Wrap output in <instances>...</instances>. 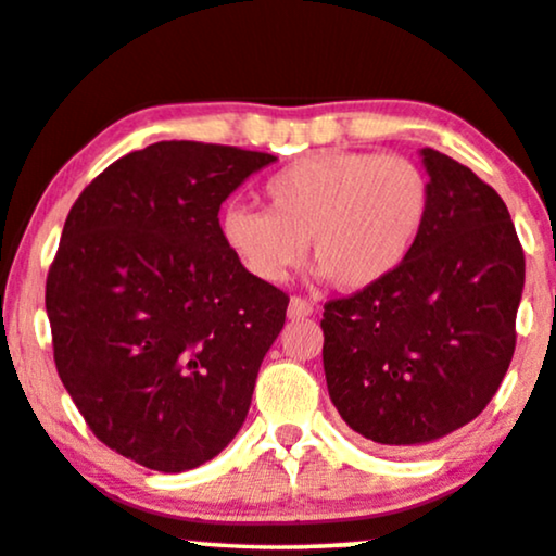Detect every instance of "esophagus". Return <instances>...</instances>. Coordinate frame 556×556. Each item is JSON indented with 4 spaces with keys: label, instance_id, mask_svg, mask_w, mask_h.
<instances>
[{
    "label": "esophagus",
    "instance_id": "1",
    "mask_svg": "<svg viewBox=\"0 0 556 556\" xmlns=\"http://www.w3.org/2000/svg\"><path fill=\"white\" fill-rule=\"evenodd\" d=\"M313 302L307 298H300V294H294L290 300V307H287V315H290V320H302V317H309L313 315Z\"/></svg>",
    "mask_w": 556,
    "mask_h": 556
}]
</instances>
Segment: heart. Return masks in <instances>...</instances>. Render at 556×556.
<instances>
[{"mask_svg":"<svg viewBox=\"0 0 556 556\" xmlns=\"http://www.w3.org/2000/svg\"><path fill=\"white\" fill-rule=\"evenodd\" d=\"M266 211L228 205L220 239L243 269L277 285L305 262L307 239L320 271L340 290L389 279L417 247L432 188L425 167L404 154L328 150L264 182Z\"/></svg>","mask_w":556,"mask_h":556,"instance_id":"1","label":"heart"}]
</instances>
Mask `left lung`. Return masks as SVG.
I'll use <instances>...</instances> for the list:
<instances>
[{
	"label": "left lung",
	"mask_w": 556,
	"mask_h": 556,
	"mask_svg": "<svg viewBox=\"0 0 556 556\" xmlns=\"http://www.w3.org/2000/svg\"><path fill=\"white\" fill-rule=\"evenodd\" d=\"M429 218L381 285L325 302L323 366L345 425L412 450L485 409L516 348L523 249L506 203L470 167L421 150Z\"/></svg>",
	"instance_id": "left-lung-1"
}]
</instances>
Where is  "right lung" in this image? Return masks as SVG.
<instances>
[{
	"mask_svg": "<svg viewBox=\"0 0 556 556\" xmlns=\"http://www.w3.org/2000/svg\"><path fill=\"white\" fill-rule=\"evenodd\" d=\"M274 160L157 142L103 169L65 218L46 285L58 376L96 438L144 468H198L247 419L290 294L243 269L218 211Z\"/></svg>",
	"mask_w": 556,
	"mask_h": 556,
	"instance_id": "1",
	"label": "right lung"
}]
</instances>
